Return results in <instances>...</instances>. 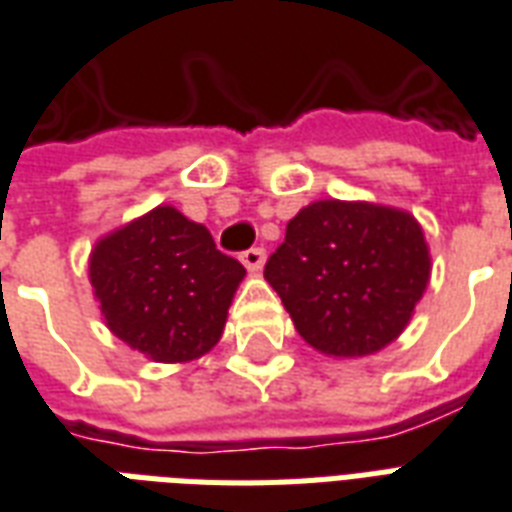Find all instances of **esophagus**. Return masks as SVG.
<instances>
[{
    "label": "esophagus",
    "mask_w": 512,
    "mask_h": 512,
    "mask_svg": "<svg viewBox=\"0 0 512 512\" xmlns=\"http://www.w3.org/2000/svg\"><path fill=\"white\" fill-rule=\"evenodd\" d=\"M240 259L242 264H245V270L259 272L261 267H264V259H267V256H264V248H248V251L242 253Z\"/></svg>",
    "instance_id": "esophagus-1"
}]
</instances>
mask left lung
<instances>
[{"label":"left lung","mask_w":512,"mask_h":512,"mask_svg":"<svg viewBox=\"0 0 512 512\" xmlns=\"http://www.w3.org/2000/svg\"><path fill=\"white\" fill-rule=\"evenodd\" d=\"M429 272V248L413 215L321 199L288 221L264 278L307 345L353 359L378 353L405 332Z\"/></svg>","instance_id":"8db88e82"}]
</instances>
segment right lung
<instances>
[{
	"instance_id": "right-lung-1",
	"label": "right lung",
	"mask_w": 512,
	"mask_h": 512,
	"mask_svg": "<svg viewBox=\"0 0 512 512\" xmlns=\"http://www.w3.org/2000/svg\"><path fill=\"white\" fill-rule=\"evenodd\" d=\"M88 278L118 340L178 364L221 340L245 267L215 248L205 226L159 205L96 242Z\"/></svg>"
}]
</instances>
